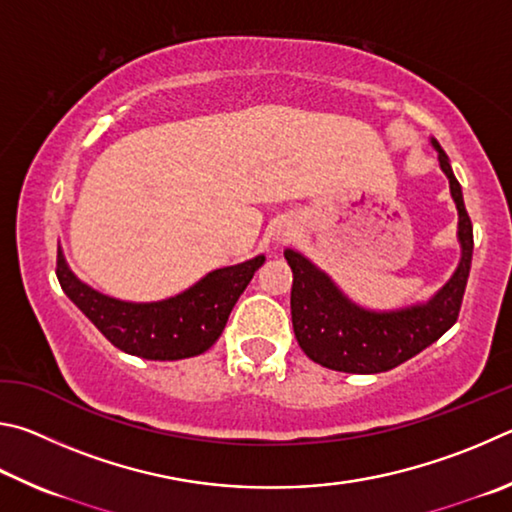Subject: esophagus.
<instances>
[{"label": "esophagus", "mask_w": 512, "mask_h": 512, "mask_svg": "<svg viewBox=\"0 0 512 512\" xmlns=\"http://www.w3.org/2000/svg\"><path fill=\"white\" fill-rule=\"evenodd\" d=\"M294 231H297V227H294L292 222H283L279 231H276V236H279L281 240H290L294 236Z\"/></svg>", "instance_id": "obj_1"}]
</instances>
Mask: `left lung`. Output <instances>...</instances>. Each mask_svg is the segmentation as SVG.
<instances>
[{"instance_id": "1", "label": "left lung", "mask_w": 512, "mask_h": 512, "mask_svg": "<svg viewBox=\"0 0 512 512\" xmlns=\"http://www.w3.org/2000/svg\"><path fill=\"white\" fill-rule=\"evenodd\" d=\"M438 150L441 170L450 179V193L459 209L461 261L452 279L427 303L402 310L375 312L357 306L337 288L326 272L312 265L306 256L285 249V261L292 267V326L301 351L312 362L344 373H382L425 351L450 330L463 303L472 265V222L465 211L461 184L452 173L450 159Z\"/></svg>"}]
</instances>
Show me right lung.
I'll use <instances>...</instances> for the list:
<instances>
[{
  "mask_svg": "<svg viewBox=\"0 0 512 512\" xmlns=\"http://www.w3.org/2000/svg\"><path fill=\"white\" fill-rule=\"evenodd\" d=\"M265 256L213 270L193 288L164 301L130 303L96 292L76 279L58 249L56 276L62 292L123 353L143 360H184L218 342L233 306Z\"/></svg>",
  "mask_w": 512,
  "mask_h": 512,
  "instance_id": "obj_1",
  "label": "right lung"
}]
</instances>
